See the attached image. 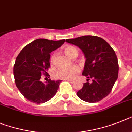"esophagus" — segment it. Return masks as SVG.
Here are the masks:
<instances>
[{
    "label": "esophagus",
    "instance_id": "1",
    "mask_svg": "<svg viewBox=\"0 0 132 132\" xmlns=\"http://www.w3.org/2000/svg\"><path fill=\"white\" fill-rule=\"evenodd\" d=\"M66 80H67V81H68V82H70V83H74V81H73V80H72L66 79Z\"/></svg>",
    "mask_w": 132,
    "mask_h": 132
}]
</instances>
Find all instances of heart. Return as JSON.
Masks as SVG:
<instances>
[{"label": "heart", "mask_w": 132, "mask_h": 132, "mask_svg": "<svg viewBox=\"0 0 132 132\" xmlns=\"http://www.w3.org/2000/svg\"><path fill=\"white\" fill-rule=\"evenodd\" d=\"M64 53L70 57H75L77 56V50L72 46H67L64 48ZM53 57L51 61L53 62ZM80 69L78 66H72L71 68H61L54 73V76L57 78L60 79H74L76 75L79 73Z\"/></svg>", "instance_id": "obj_1"}]
</instances>
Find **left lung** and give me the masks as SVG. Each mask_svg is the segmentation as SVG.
<instances>
[{
  "instance_id": "left-lung-1",
  "label": "left lung",
  "mask_w": 132,
  "mask_h": 132,
  "mask_svg": "<svg viewBox=\"0 0 132 132\" xmlns=\"http://www.w3.org/2000/svg\"><path fill=\"white\" fill-rule=\"evenodd\" d=\"M66 42L78 46L86 58L82 72L87 82L76 94L88 103H96L109 95L118 77L119 65L116 52L103 39L85 35L68 39ZM90 79L92 82L89 83Z\"/></svg>"
}]
</instances>
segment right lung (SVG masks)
Returning a JSON list of instances; mask_svg holds the SVG:
<instances>
[{"instance_id": "right-lung-1", "label": "right lung", "mask_w": 132, "mask_h": 132, "mask_svg": "<svg viewBox=\"0 0 132 132\" xmlns=\"http://www.w3.org/2000/svg\"><path fill=\"white\" fill-rule=\"evenodd\" d=\"M65 39L52 41L37 39L23 47L13 68L15 84L25 98L35 103L49 101L57 93L62 80L41 81L50 66V53L60 47Z\"/></svg>"}]
</instances>
